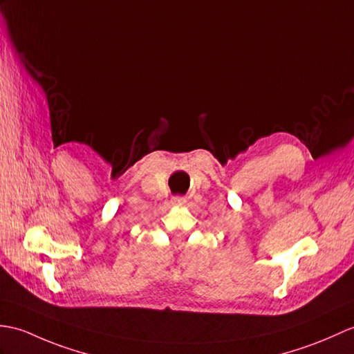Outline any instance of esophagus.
Returning <instances> with one entry per match:
<instances>
[{
  "label": "esophagus",
  "instance_id": "esophagus-1",
  "mask_svg": "<svg viewBox=\"0 0 354 354\" xmlns=\"http://www.w3.org/2000/svg\"><path fill=\"white\" fill-rule=\"evenodd\" d=\"M185 202H187V199L184 196H175L174 199H171V205H175V207H183Z\"/></svg>",
  "mask_w": 354,
  "mask_h": 354
}]
</instances>
